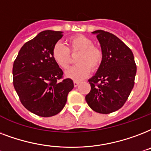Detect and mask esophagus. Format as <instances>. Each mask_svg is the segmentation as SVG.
Masks as SVG:
<instances>
[{"label": "esophagus", "instance_id": "1", "mask_svg": "<svg viewBox=\"0 0 151 151\" xmlns=\"http://www.w3.org/2000/svg\"><path fill=\"white\" fill-rule=\"evenodd\" d=\"M79 83H80L79 82H78V81H74V86H75V87H76V86H79Z\"/></svg>", "mask_w": 151, "mask_h": 151}]
</instances>
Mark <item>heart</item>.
Instances as JSON below:
<instances>
[{
    "label": "heart",
    "instance_id": "obj_1",
    "mask_svg": "<svg viewBox=\"0 0 151 151\" xmlns=\"http://www.w3.org/2000/svg\"><path fill=\"white\" fill-rule=\"evenodd\" d=\"M79 54L75 65L65 72V76L75 81H80L88 76L91 69L95 71L101 65L102 52L93 45L91 39L84 35H76L68 40V47L60 42H57L52 50V57L60 68H68L72 57L71 53Z\"/></svg>",
    "mask_w": 151,
    "mask_h": 151
}]
</instances>
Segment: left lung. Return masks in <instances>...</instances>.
Segmentation results:
<instances>
[{"instance_id": "8db88e82", "label": "left lung", "mask_w": 151, "mask_h": 151, "mask_svg": "<svg viewBox=\"0 0 151 151\" xmlns=\"http://www.w3.org/2000/svg\"><path fill=\"white\" fill-rule=\"evenodd\" d=\"M92 34L100 43L102 60L88 80L91 90L85 99L93 110L108 114L118 110L127 101L135 83L136 65L132 50L116 36L101 30Z\"/></svg>"}]
</instances>
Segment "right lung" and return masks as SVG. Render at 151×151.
<instances>
[{"label": "right lung", "instance_id": "obj_1", "mask_svg": "<svg viewBox=\"0 0 151 151\" xmlns=\"http://www.w3.org/2000/svg\"><path fill=\"white\" fill-rule=\"evenodd\" d=\"M62 36V31H42L22 46L13 64V85L21 103L42 117L62 110L74 87L71 79L58 82L63 71L52 57V47Z\"/></svg>", "mask_w": 151, "mask_h": 151}]
</instances>
